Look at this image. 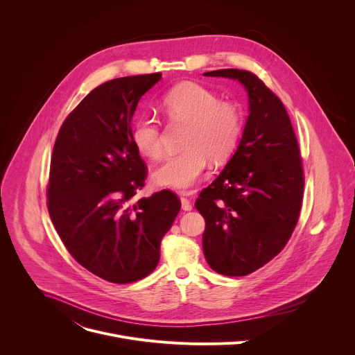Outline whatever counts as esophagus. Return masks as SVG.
Instances as JSON below:
<instances>
[{
	"label": "esophagus",
	"mask_w": 355,
	"mask_h": 355,
	"mask_svg": "<svg viewBox=\"0 0 355 355\" xmlns=\"http://www.w3.org/2000/svg\"><path fill=\"white\" fill-rule=\"evenodd\" d=\"M180 195H181V207H182V209L184 211H191L192 209V204H191V200L187 198L188 195H191V192L182 191V192H180Z\"/></svg>",
	"instance_id": "obj_1"
}]
</instances>
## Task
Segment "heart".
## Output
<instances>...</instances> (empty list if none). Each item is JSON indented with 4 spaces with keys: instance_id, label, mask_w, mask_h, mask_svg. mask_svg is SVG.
Listing matches in <instances>:
<instances>
[{
    "instance_id": "b5f03b06",
    "label": "heart",
    "mask_w": 355,
    "mask_h": 355,
    "mask_svg": "<svg viewBox=\"0 0 355 355\" xmlns=\"http://www.w3.org/2000/svg\"><path fill=\"white\" fill-rule=\"evenodd\" d=\"M162 108L173 123H185L184 151L170 156L153 174L160 187L187 189L204 174L208 159L214 163L227 160L243 133V114L237 104L222 101L211 88L185 81L170 88L162 98ZM132 141L139 153L160 160L164 143L160 121L150 114L139 116L132 125Z\"/></svg>"
}]
</instances>
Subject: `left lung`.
Masks as SVG:
<instances>
[{
    "label": "left lung",
    "mask_w": 355,
    "mask_h": 355,
    "mask_svg": "<svg viewBox=\"0 0 355 355\" xmlns=\"http://www.w3.org/2000/svg\"><path fill=\"white\" fill-rule=\"evenodd\" d=\"M204 74L239 80L248 94L250 115L236 153L195 200L205 219L208 264L218 274L243 277L279 254L295 230L305 187L300 150L282 101L254 73Z\"/></svg>",
    "instance_id": "obj_1"
}]
</instances>
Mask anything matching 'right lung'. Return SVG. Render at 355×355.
<instances>
[{
	"mask_svg": "<svg viewBox=\"0 0 355 355\" xmlns=\"http://www.w3.org/2000/svg\"><path fill=\"white\" fill-rule=\"evenodd\" d=\"M162 73L115 78L94 88L64 119L50 160L47 211L73 259L114 284L147 277L181 209L168 189L132 199L147 167L132 141V116Z\"/></svg>",
	"mask_w": 355,
	"mask_h": 355,
	"instance_id": "right-lung-1",
	"label": "right lung"
}]
</instances>
